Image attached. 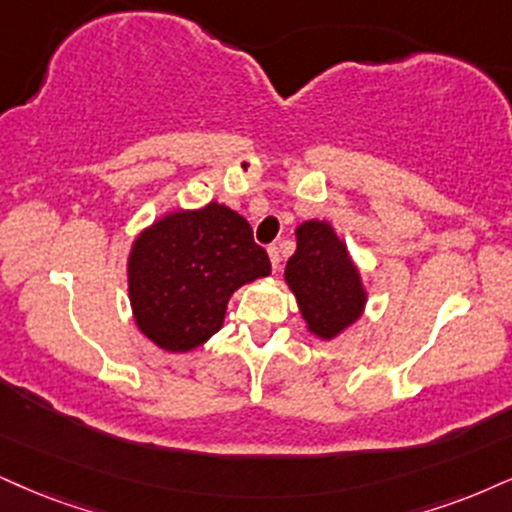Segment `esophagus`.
<instances>
[{
	"instance_id": "34e87169",
	"label": "esophagus",
	"mask_w": 512,
	"mask_h": 512,
	"mask_svg": "<svg viewBox=\"0 0 512 512\" xmlns=\"http://www.w3.org/2000/svg\"><path fill=\"white\" fill-rule=\"evenodd\" d=\"M268 258H270V266H273V270H277V266H280V249L277 246H268Z\"/></svg>"
}]
</instances>
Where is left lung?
<instances>
[{
  "mask_svg": "<svg viewBox=\"0 0 512 512\" xmlns=\"http://www.w3.org/2000/svg\"><path fill=\"white\" fill-rule=\"evenodd\" d=\"M294 235L296 251L285 266V282L306 330L330 342L363 318L368 289L361 268L327 220H304Z\"/></svg>",
  "mask_w": 512,
  "mask_h": 512,
  "instance_id": "obj_1",
  "label": "left lung"
}]
</instances>
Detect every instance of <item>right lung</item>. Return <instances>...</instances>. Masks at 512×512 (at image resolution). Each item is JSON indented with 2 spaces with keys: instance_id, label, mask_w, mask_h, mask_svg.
<instances>
[{
  "instance_id": "obj_1",
  "label": "right lung",
  "mask_w": 512,
  "mask_h": 512,
  "mask_svg": "<svg viewBox=\"0 0 512 512\" xmlns=\"http://www.w3.org/2000/svg\"><path fill=\"white\" fill-rule=\"evenodd\" d=\"M128 299L137 330L168 353L199 349L239 287L270 275L266 249L230 206L173 208L132 239Z\"/></svg>"
}]
</instances>
